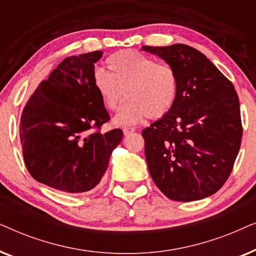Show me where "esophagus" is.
<instances>
[{
    "label": "esophagus",
    "mask_w": 256,
    "mask_h": 256,
    "mask_svg": "<svg viewBox=\"0 0 256 256\" xmlns=\"http://www.w3.org/2000/svg\"><path fill=\"white\" fill-rule=\"evenodd\" d=\"M122 130H124V134L127 136L129 134H132V132H135V128H132V127H124V129H122Z\"/></svg>",
    "instance_id": "1"
}]
</instances>
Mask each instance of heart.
<instances>
[{
    "label": "heart",
    "instance_id": "1",
    "mask_svg": "<svg viewBox=\"0 0 256 256\" xmlns=\"http://www.w3.org/2000/svg\"><path fill=\"white\" fill-rule=\"evenodd\" d=\"M106 65L110 72L96 70L93 74V87L102 106L115 112L124 96L128 100L114 118L115 126L135 124L146 116L164 118L174 108L180 82L172 66L134 50L112 54Z\"/></svg>",
    "mask_w": 256,
    "mask_h": 256
}]
</instances>
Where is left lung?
Masks as SVG:
<instances>
[{"label": "left lung", "mask_w": 256, "mask_h": 256, "mask_svg": "<svg viewBox=\"0 0 256 256\" xmlns=\"http://www.w3.org/2000/svg\"><path fill=\"white\" fill-rule=\"evenodd\" d=\"M177 72L180 90L169 114L142 132L152 180L168 198L194 202L216 194L240 150L239 98L200 51L185 44L143 46Z\"/></svg>", "instance_id": "left-lung-1"}]
</instances>
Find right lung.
<instances>
[{
	"instance_id": "add662e5",
	"label": "right lung",
	"mask_w": 256,
	"mask_h": 256,
	"mask_svg": "<svg viewBox=\"0 0 256 256\" xmlns=\"http://www.w3.org/2000/svg\"><path fill=\"white\" fill-rule=\"evenodd\" d=\"M102 51L65 58L24 107L20 138L24 163L40 183L68 194L90 191L106 172L120 129L101 134L110 120L93 87Z\"/></svg>"
}]
</instances>
